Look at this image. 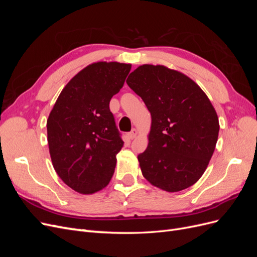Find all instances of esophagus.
I'll return each mask as SVG.
<instances>
[{
    "instance_id": "1",
    "label": "esophagus",
    "mask_w": 257,
    "mask_h": 257,
    "mask_svg": "<svg viewBox=\"0 0 257 257\" xmlns=\"http://www.w3.org/2000/svg\"><path fill=\"white\" fill-rule=\"evenodd\" d=\"M127 135H128V137H130L131 139L135 138V137H136V135H137V130H136V128H133V130H132V131L130 132V133H128Z\"/></svg>"
}]
</instances>
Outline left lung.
<instances>
[{"mask_svg":"<svg viewBox=\"0 0 257 257\" xmlns=\"http://www.w3.org/2000/svg\"><path fill=\"white\" fill-rule=\"evenodd\" d=\"M128 87L151 113L149 144L138 155L144 177L167 192L197 182L211 159L219 118L205 92L188 76L145 64L131 73Z\"/></svg>","mask_w":257,"mask_h":257,"instance_id":"1","label":"left lung"}]
</instances>
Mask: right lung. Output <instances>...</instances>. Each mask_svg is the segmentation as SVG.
<instances>
[{"mask_svg": "<svg viewBox=\"0 0 257 257\" xmlns=\"http://www.w3.org/2000/svg\"><path fill=\"white\" fill-rule=\"evenodd\" d=\"M131 64L97 62L62 90L47 120L52 165L65 184L81 194L104 189L112 178L121 133L109 109Z\"/></svg>", "mask_w": 257, "mask_h": 257, "instance_id": "add662e5", "label": "right lung"}]
</instances>
